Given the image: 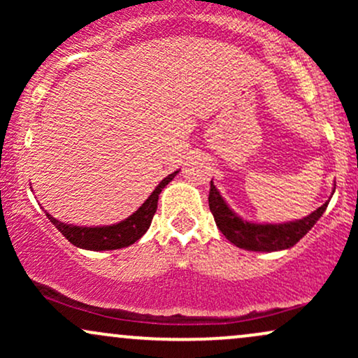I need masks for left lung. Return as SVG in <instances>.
Listing matches in <instances>:
<instances>
[{
    "label": "left lung",
    "mask_w": 358,
    "mask_h": 358,
    "mask_svg": "<svg viewBox=\"0 0 358 358\" xmlns=\"http://www.w3.org/2000/svg\"><path fill=\"white\" fill-rule=\"evenodd\" d=\"M208 207L215 219L219 231L227 237L237 248L245 250H259V252H274L293 248L299 239L306 236L308 231L316 224V220L327 210L328 202L316 208L308 217L299 220L282 222V224H256L248 222L229 207L227 202L222 199L220 192L217 190L213 182H210L208 192Z\"/></svg>",
    "instance_id": "left-lung-1"
}]
</instances>
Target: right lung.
<instances>
[{
  "label": "right lung",
  "instance_id": "add662e5",
  "mask_svg": "<svg viewBox=\"0 0 358 358\" xmlns=\"http://www.w3.org/2000/svg\"><path fill=\"white\" fill-rule=\"evenodd\" d=\"M176 175H178V171H173V173L168 175L166 178H163L158 187L155 188L153 193L145 200V203H143L133 215L117 222V224L97 225V227H82V225L65 224V222L57 220L55 217L50 215V213H47L48 220L59 229L62 236L71 242V244L76 245V248L87 250H114L127 248V245L134 244V242L141 239L148 229H150L156 207H158L159 193H162L163 188H165Z\"/></svg>",
  "mask_w": 358,
  "mask_h": 358
}]
</instances>
